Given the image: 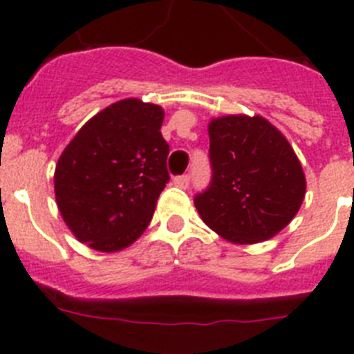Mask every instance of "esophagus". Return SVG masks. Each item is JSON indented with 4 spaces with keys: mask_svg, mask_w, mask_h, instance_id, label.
<instances>
[{
    "mask_svg": "<svg viewBox=\"0 0 354 354\" xmlns=\"http://www.w3.org/2000/svg\"><path fill=\"white\" fill-rule=\"evenodd\" d=\"M174 184L177 187H183V189H186V187L189 186V175H179V177H175Z\"/></svg>",
    "mask_w": 354,
    "mask_h": 354,
    "instance_id": "obj_1",
    "label": "esophagus"
}]
</instances>
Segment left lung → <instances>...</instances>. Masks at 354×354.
<instances>
[{"label":"left lung","instance_id":"obj_1","mask_svg":"<svg viewBox=\"0 0 354 354\" xmlns=\"http://www.w3.org/2000/svg\"><path fill=\"white\" fill-rule=\"evenodd\" d=\"M212 180L195 198L200 218L236 245L277 236L298 214L306 179L298 156L261 115H225L207 126Z\"/></svg>","mask_w":354,"mask_h":354}]
</instances>
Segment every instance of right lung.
Masks as SVG:
<instances>
[{
  "label": "right lung",
  "mask_w": 354,
  "mask_h": 354,
  "mask_svg": "<svg viewBox=\"0 0 354 354\" xmlns=\"http://www.w3.org/2000/svg\"><path fill=\"white\" fill-rule=\"evenodd\" d=\"M162 120L161 106L122 99L93 115L58 158L56 205L88 248L120 252L149 227L170 180Z\"/></svg>",
  "instance_id": "1"
}]
</instances>
